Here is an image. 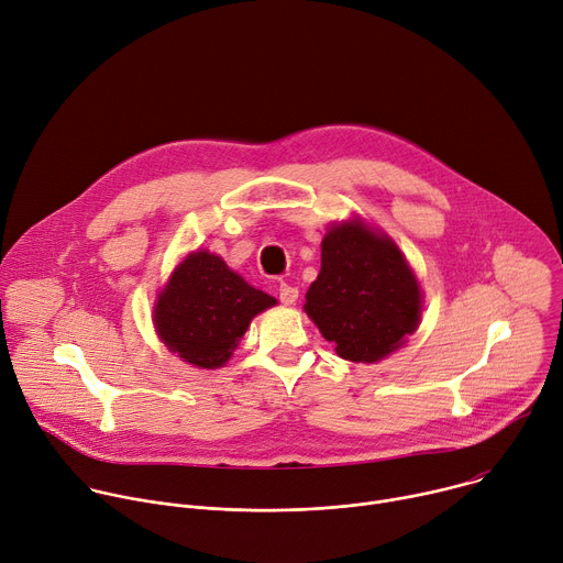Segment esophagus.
Returning a JSON list of instances; mask_svg holds the SVG:
<instances>
[{
    "label": "esophagus",
    "mask_w": 563,
    "mask_h": 563,
    "mask_svg": "<svg viewBox=\"0 0 563 563\" xmlns=\"http://www.w3.org/2000/svg\"><path fill=\"white\" fill-rule=\"evenodd\" d=\"M278 298H280L283 305H294V302L298 300V289L291 287V285H287V283H280V287H278Z\"/></svg>",
    "instance_id": "obj_1"
}]
</instances>
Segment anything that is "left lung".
Wrapping results in <instances>:
<instances>
[{
	"instance_id": "left-lung-1",
	"label": "left lung",
	"mask_w": 563,
	"mask_h": 563,
	"mask_svg": "<svg viewBox=\"0 0 563 563\" xmlns=\"http://www.w3.org/2000/svg\"><path fill=\"white\" fill-rule=\"evenodd\" d=\"M302 307L341 358L376 363L417 332L423 296L394 240L352 218L325 233Z\"/></svg>"
}]
</instances>
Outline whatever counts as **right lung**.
I'll return each instance as SVG.
<instances>
[{
	"label": "right lung",
	"instance_id": "right-lung-1",
	"mask_svg": "<svg viewBox=\"0 0 563 563\" xmlns=\"http://www.w3.org/2000/svg\"><path fill=\"white\" fill-rule=\"evenodd\" d=\"M274 305V296L252 287L220 256L198 250L157 294L153 325L185 363L216 369L231 358L252 318Z\"/></svg>",
	"mask_w": 563,
	"mask_h": 563
}]
</instances>
